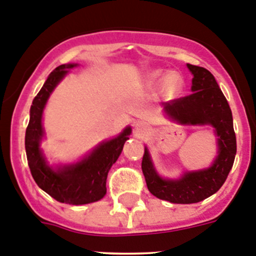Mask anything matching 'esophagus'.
Listing matches in <instances>:
<instances>
[{
    "label": "esophagus",
    "mask_w": 256,
    "mask_h": 256,
    "mask_svg": "<svg viewBox=\"0 0 256 256\" xmlns=\"http://www.w3.org/2000/svg\"><path fill=\"white\" fill-rule=\"evenodd\" d=\"M135 131L139 134V135H145V134H148V131H149V126L145 122H138L135 126Z\"/></svg>",
    "instance_id": "esophagus-1"
}]
</instances>
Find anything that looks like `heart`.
Masks as SVG:
<instances>
[{"instance_id":"heart-1","label":"heart","mask_w":256,"mask_h":256,"mask_svg":"<svg viewBox=\"0 0 256 256\" xmlns=\"http://www.w3.org/2000/svg\"><path fill=\"white\" fill-rule=\"evenodd\" d=\"M148 82L150 86H159L163 82L162 90H163L164 96L168 98L176 97L184 87V80L180 74L176 73V72H170V73L166 74V72L163 69H154V70L149 72Z\"/></svg>"}]
</instances>
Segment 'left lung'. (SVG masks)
I'll use <instances>...</instances> for the list:
<instances>
[{
	"mask_svg": "<svg viewBox=\"0 0 256 256\" xmlns=\"http://www.w3.org/2000/svg\"><path fill=\"white\" fill-rule=\"evenodd\" d=\"M192 73V94L163 104L169 120L179 125L214 128L217 138V156L208 168L184 172L178 179L159 176L145 146L142 169L148 190L155 197L170 204H197L214 194L225 183L236 155V136L228 100L210 70L187 64Z\"/></svg>",
	"mask_w": 256,
	"mask_h": 256,
	"instance_id": "obj_1",
	"label": "left lung"
}]
</instances>
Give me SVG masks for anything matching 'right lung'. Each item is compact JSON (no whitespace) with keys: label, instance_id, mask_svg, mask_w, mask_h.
Instances as JSON below:
<instances>
[{"label":"right lung","instance_id":"obj_1","mask_svg":"<svg viewBox=\"0 0 256 256\" xmlns=\"http://www.w3.org/2000/svg\"><path fill=\"white\" fill-rule=\"evenodd\" d=\"M78 64L69 63L56 66L30 108V121L25 134V149L28 168L36 184L54 200L68 204H87L102 200L106 194V180L111 166L122 152L124 144L131 134V128H124L120 135L98 144L80 160L52 166L48 164L40 144L44 138L42 112L52 90Z\"/></svg>","mask_w":256,"mask_h":256}]
</instances>
